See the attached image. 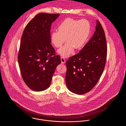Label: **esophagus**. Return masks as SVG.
<instances>
[{"mask_svg": "<svg viewBox=\"0 0 126 126\" xmlns=\"http://www.w3.org/2000/svg\"><path fill=\"white\" fill-rule=\"evenodd\" d=\"M61 63L62 64H64L65 63V62H66L65 59L64 57H61Z\"/></svg>", "mask_w": 126, "mask_h": 126, "instance_id": "34e87169", "label": "esophagus"}]
</instances>
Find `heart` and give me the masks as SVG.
<instances>
[{
	"label": "heart",
	"instance_id": "1",
	"mask_svg": "<svg viewBox=\"0 0 126 126\" xmlns=\"http://www.w3.org/2000/svg\"><path fill=\"white\" fill-rule=\"evenodd\" d=\"M58 31L51 34V42L56 47H60L66 41L67 43L58 50V53L67 57L74 52V49L81 48L88 38L91 26L86 19L67 18L58 26Z\"/></svg>",
	"mask_w": 126,
	"mask_h": 126
}]
</instances>
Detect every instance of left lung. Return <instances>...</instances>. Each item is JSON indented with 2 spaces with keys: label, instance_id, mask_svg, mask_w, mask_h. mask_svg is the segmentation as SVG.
<instances>
[{
  "label": "left lung",
  "instance_id": "8db88e82",
  "mask_svg": "<svg viewBox=\"0 0 126 126\" xmlns=\"http://www.w3.org/2000/svg\"><path fill=\"white\" fill-rule=\"evenodd\" d=\"M107 57L105 33L97 20L92 37L79 53L67 61L65 79L68 89L78 94L92 90L103 72Z\"/></svg>",
  "mask_w": 126,
  "mask_h": 126
}]
</instances>
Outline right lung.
<instances>
[{
	"mask_svg": "<svg viewBox=\"0 0 126 126\" xmlns=\"http://www.w3.org/2000/svg\"><path fill=\"white\" fill-rule=\"evenodd\" d=\"M59 14L41 13L27 24L23 31L18 56L22 78L32 90L47 89L61 59L51 45V24Z\"/></svg>",
	"mask_w": 126,
	"mask_h": 126,
	"instance_id": "right-lung-1",
	"label": "right lung"
}]
</instances>
